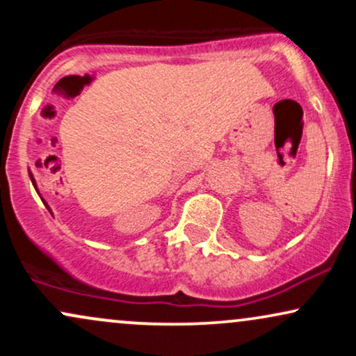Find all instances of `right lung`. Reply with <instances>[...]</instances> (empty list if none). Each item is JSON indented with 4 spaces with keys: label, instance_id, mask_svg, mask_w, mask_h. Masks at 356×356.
Here are the masks:
<instances>
[{
    "label": "right lung",
    "instance_id": "obj_1",
    "mask_svg": "<svg viewBox=\"0 0 356 356\" xmlns=\"http://www.w3.org/2000/svg\"><path fill=\"white\" fill-rule=\"evenodd\" d=\"M28 174H30L31 184H33V186H35V189H36V192H38V187H36V182H35V177H33V174H31V172H28ZM38 195H40V192H38ZM40 197H42V195H40ZM42 201H43V199H42ZM43 204H44V206H47V207H48V204H47V202H44V201H43ZM48 211H50V207H48Z\"/></svg>",
    "mask_w": 356,
    "mask_h": 356
}]
</instances>
